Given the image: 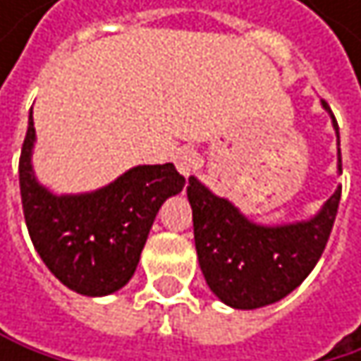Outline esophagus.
Segmentation results:
<instances>
[{
    "label": "esophagus",
    "instance_id": "34e87169",
    "mask_svg": "<svg viewBox=\"0 0 361 361\" xmlns=\"http://www.w3.org/2000/svg\"><path fill=\"white\" fill-rule=\"evenodd\" d=\"M173 161H176V167H178V171H180L183 178L192 176V173L200 167V157H198V152H196V150H190V148H183L180 152H176Z\"/></svg>",
    "mask_w": 361,
    "mask_h": 361
}]
</instances>
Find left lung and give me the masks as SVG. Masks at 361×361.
Returning <instances> with one entry per match:
<instances>
[{"instance_id":"left-lung-1","label":"left lung","mask_w":361,"mask_h":361,"mask_svg":"<svg viewBox=\"0 0 361 361\" xmlns=\"http://www.w3.org/2000/svg\"><path fill=\"white\" fill-rule=\"evenodd\" d=\"M322 106L328 110L324 102ZM330 118L341 146L338 125L332 114ZM336 152L343 173L341 148ZM188 200L198 263L209 288L234 310H257L284 299L316 267L336 217L341 185L314 217L280 226L255 224L194 176L188 180Z\"/></svg>"}]
</instances>
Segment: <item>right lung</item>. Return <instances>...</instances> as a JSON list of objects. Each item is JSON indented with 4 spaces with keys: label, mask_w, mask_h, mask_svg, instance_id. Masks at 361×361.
<instances>
[{
    "label": "right lung",
    "mask_w": 361,
    "mask_h": 361,
    "mask_svg": "<svg viewBox=\"0 0 361 361\" xmlns=\"http://www.w3.org/2000/svg\"><path fill=\"white\" fill-rule=\"evenodd\" d=\"M33 148L31 112L18 178L35 251L71 290L85 297L116 293L131 280L154 217L169 196L180 194L183 176L173 163L137 165L94 192L54 194L37 181Z\"/></svg>",
    "instance_id": "1"
}]
</instances>
